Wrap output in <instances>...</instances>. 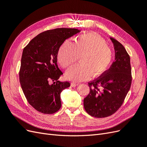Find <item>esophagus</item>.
I'll use <instances>...</instances> for the list:
<instances>
[{
    "instance_id": "34e87169",
    "label": "esophagus",
    "mask_w": 147,
    "mask_h": 147,
    "mask_svg": "<svg viewBox=\"0 0 147 147\" xmlns=\"http://www.w3.org/2000/svg\"><path fill=\"white\" fill-rule=\"evenodd\" d=\"M78 85V83H74V82H72V83H71V86H72V87H75V86H77Z\"/></svg>"
}]
</instances>
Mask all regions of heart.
<instances>
[{
  "mask_svg": "<svg viewBox=\"0 0 147 147\" xmlns=\"http://www.w3.org/2000/svg\"><path fill=\"white\" fill-rule=\"evenodd\" d=\"M112 56V49L105 40L93 32L79 35L74 43L65 41L57 53V59L64 68L68 67L80 57V64L71 67L65 73L67 78L74 82L87 80L91 75L100 76L108 68Z\"/></svg>",
  "mask_w": 147,
  "mask_h": 147,
  "instance_id": "b5f03b06",
  "label": "heart"
}]
</instances>
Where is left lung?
<instances>
[{"instance_id":"8db88e82","label":"left lung","mask_w":147,"mask_h":147,"mask_svg":"<svg viewBox=\"0 0 147 147\" xmlns=\"http://www.w3.org/2000/svg\"><path fill=\"white\" fill-rule=\"evenodd\" d=\"M115 50V61L94 80L88 83L90 91L84 99L86 112L95 118H105L119 109L131 85L130 57L116 39L110 38Z\"/></svg>"}]
</instances>
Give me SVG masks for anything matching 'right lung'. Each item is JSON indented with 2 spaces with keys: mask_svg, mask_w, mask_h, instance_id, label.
Instances as JSON below:
<instances>
[{
  "mask_svg": "<svg viewBox=\"0 0 147 147\" xmlns=\"http://www.w3.org/2000/svg\"><path fill=\"white\" fill-rule=\"evenodd\" d=\"M80 32L72 28L48 30L37 35L24 48L20 82L29 104L39 112L52 114L60 109V94L70 83L58 81L63 72L57 64V53L66 39Z\"/></svg>",
  "mask_w": 147,
  "mask_h": 147,
  "instance_id": "obj_1",
  "label": "right lung"
}]
</instances>
